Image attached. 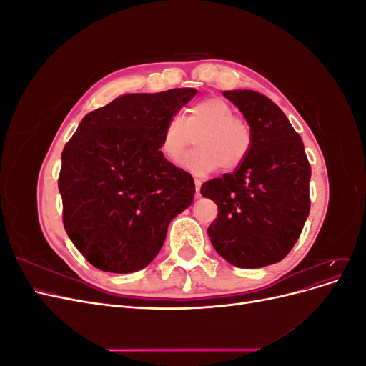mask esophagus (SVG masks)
Instances as JSON below:
<instances>
[{"mask_svg":"<svg viewBox=\"0 0 366 366\" xmlns=\"http://www.w3.org/2000/svg\"><path fill=\"white\" fill-rule=\"evenodd\" d=\"M202 184H203V182H202L200 179H195V197H197V198H200V197H202V194H200V187H202Z\"/></svg>","mask_w":366,"mask_h":366,"instance_id":"esophagus-1","label":"esophagus"}]
</instances>
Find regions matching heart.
Listing matches in <instances>:
<instances>
[{
    "mask_svg": "<svg viewBox=\"0 0 366 366\" xmlns=\"http://www.w3.org/2000/svg\"><path fill=\"white\" fill-rule=\"evenodd\" d=\"M177 164L197 177H204L219 166L234 171L247 159L253 134L249 122L235 114V109L221 97H206L187 108L186 116L171 117L163 128L160 151L166 159H177L191 145Z\"/></svg>",
    "mask_w": 366,
    "mask_h": 366,
    "instance_id": "obj_1",
    "label": "heart"
}]
</instances>
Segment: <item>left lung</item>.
Segmentation results:
<instances>
[{
	"label": "left lung",
	"instance_id": "left-lung-1",
	"mask_svg": "<svg viewBox=\"0 0 366 366\" xmlns=\"http://www.w3.org/2000/svg\"><path fill=\"white\" fill-rule=\"evenodd\" d=\"M223 96L249 122L253 142L235 172L202 186V195L218 206L207 235L232 265L259 269L284 259L301 235L312 169L301 136L269 97L252 90Z\"/></svg>",
	"mask_w": 366,
	"mask_h": 366
}]
</instances>
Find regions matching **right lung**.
<instances>
[{"mask_svg":"<svg viewBox=\"0 0 366 366\" xmlns=\"http://www.w3.org/2000/svg\"><path fill=\"white\" fill-rule=\"evenodd\" d=\"M195 88L122 94L88 113L62 151L64 227L96 269L132 273L157 257L194 202L191 174L160 151L163 128Z\"/></svg>","mask_w":366,"mask_h":366,"instance_id":"add662e5","label":"right lung"}]
</instances>
